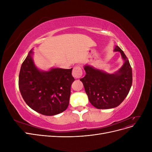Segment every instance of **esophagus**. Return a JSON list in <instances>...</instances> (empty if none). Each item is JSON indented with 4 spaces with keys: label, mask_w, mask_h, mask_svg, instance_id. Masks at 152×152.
Here are the masks:
<instances>
[{
    "label": "esophagus",
    "mask_w": 152,
    "mask_h": 152,
    "mask_svg": "<svg viewBox=\"0 0 152 152\" xmlns=\"http://www.w3.org/2000/svg\"><path fill=\"white\" fill-rule=\"evenodd\" d=\"M72 75L77 79L80 78L82 75V70L80 66H77L73 68L72 70Z\"/></svg>",
    "instance_id": "1"
}]
</instances>
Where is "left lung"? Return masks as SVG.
<instances>
[{
  "instance_id": "8db88e82",
  "label": "left lung",
  "mask_w": 152,
  "mask_h": 152,
  "mask_svg": "<svg viewBox=\"0 0 152 152\" xmlns=\"http://www.w3.org/2000/svg\"><path fill=\"white\" fill-rule=\"evenodd\" d=\"M114 51L121 53L125 61L115 73L108 74L85 66L86 76L80 79L90 103L98 109L115 108L126 98L132 83V68L126 54L118 46Z\"/></svg>"
}]
</instances>
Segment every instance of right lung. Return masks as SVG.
I'll use <instances>...</instances> for the list:
<instances>
[{"label": "right lung", "mask_w": 152, "mask_h": 152, "mask_svg": "<svg viewBox=\"0 0 152 152\" xmlns=\"http://www.w3.org/2000/svg\"><path fill=\"white\" fill-rule=\"evenodd\" d=\"M31 50L25 59L19 74V89L25 103L35 112L54 115L66 110L73 82L71 69L53 68L41 72L31 58Z\"/></svg>", "instance_id": "add662e5"}]
</instances>
